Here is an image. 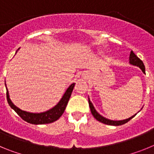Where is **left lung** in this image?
<instances>
[{
	"label": "left lung",
	"mask_w": 154,
	"mask_h": 154,
	"mask_svg": "<svg viewBox=\"0 0 154 154\" xmlns=\"http://www.w3.org/2000/svg\"><path fill=\"white\" fill-rule=\"evenodd\" d=\"M129 60H130V64L139 67L141 70H142L143 72L145 73V66H144L143 65V62L142 61H141L140 59V58L135 55V54H134V53H133V51H131V52H130ZM89 107H90L91 112H92L94 118H95L96 119H97L98 121H99V122L104 123V124L110 125V126H120V125L125 124V123H127L128 121H130V119H133V118L137 115V113H136L135 115L132 116L131 117L128 118V119H123V120H111V119H107V118H105L104 116L100 115V114L96 111L95 107H94L93 104H92V102L90 101L89 97ZM140 111H139V112H140Z\"/></svg>",
	"instance_id": "obj_1"
}]
</instances>
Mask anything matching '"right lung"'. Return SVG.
I'll return each instance as SVG.
<instances>
[{"label": "right lung", "mask_w": 154, "mask_h": 154, "mask_svg": "<svg viewBox=\"0 0 154 154\" xmlns=\"http://www.w3.org/2000/svg\"><path fill=\"white\" fill-rule=\"evenodd\" d=\"M17 51H16V53H17ZM75 84V82L71 84L68 87V89H66L65 93L63 94V96L61 98L59 102L55 105V106H53L52 108L47 110L45 112H27V111H24V110L16 106L15 105L12 103L11 99L10 98V95H9V91H8L6 83H5V86H6L7 89V99H8V104L11 106V108L13 109L18 114V116H20L24 121H26L27 123L35 125L47 124V123H51L55 122L62 116L65 108H66L68 102L70 99L72 92L73 89H74Z\"/></svg>", "instance_id": "right-lung-1"}]
</instances>
